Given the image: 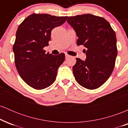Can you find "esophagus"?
I'll list each match as a JSON object with an SVG mask.
<instances>
[{"label": "esophagus", "mask_w": 128, "mask_h": 128, "mask_svg": "<svg viewBox=\"0 0 128 128\" xmlns=\"http://www.w3.org/2000/svg\"><path fill=\"white\" fill-rule=\"evenodd\" d=\"M69 57H70V55H67V54H66V59H67V58H68Z\"/></svg>", "instance_id": "esophagus-1"}]
</instances>
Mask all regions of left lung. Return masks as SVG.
<instances>
[{
	"mask_svg": "<svg viewBox=\"0 0 128 128\" xmlns=\"http://www.w3.org/2000/svg\"><path fill=\"white\" fill-rule=\"evenodd\" d=\"M78 37L77 45L86 49V61L76 58L73 73L76 81L89 90L98 88L108 80L114 70L117 55L115 31L103 17L83 14L68 17Z\"/></svg>",
	"mask_w": 128,
	"mask_h": 128,
	"instance_id": "8db88e82",
	"label": "left lung"
}]
</instances>
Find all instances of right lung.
Masks as SVG:
<instances>
[{"label": "right lung", "mask_w": 128, "mask_h": 128, "mask_svg": "<svg viewBox=\"0 0 128 128\" xmlns=\"http://www.w3.org/2000/svg\"><path fill=\"white\" fill-rule=\"evenodd\" d=\"M67 18L34 13L18 27L13 45L16 67L22 79L33 88H46L55 80L65 54H46L43 48L49 45L52 29L62 25Z\"/></svg>", "instance_id": "1"}]
</instances>
